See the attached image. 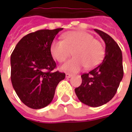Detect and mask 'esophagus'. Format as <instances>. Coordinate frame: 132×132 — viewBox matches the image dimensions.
Masks as SVG:
<instances>
[{
  "instance_id": "34e87169",
  "label": "esophagus",
  "mask_w": 132,
  "mask_h": 132,
  "mask_svg": "<svg viewBox=\"0 0 132 132\" xmlns=\"http://www.w3.org/2000/svg\"><path fill=\"white\" fill-rule=\"evenodd\" d=\"M72 76V74H70V73H66V78H70Z\"/></svg>"
}]
</instances>
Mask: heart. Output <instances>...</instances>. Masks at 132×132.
Returning <instances> with one entry per match:
<instances>
[{"label":"heart","instance_id":"1","mask_svg":"<svg viewBox=\"0 0 132 132\" xmlns=\"http://www.w3.org/2000/svg\"><path fill=\"white\" fill-rule=\"evenodd\" d=\"M54 59L62 63L72 54L75 55L61 67L63 70L77 72L86 66L93 68L103 58L105 49L102 43L91 34L83 31H75L64 34L63 40H54L50 46Z\"/></svg>","mask_w":132,"mask_h":132}]
</instances>
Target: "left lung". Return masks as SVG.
<instances>
[{"mask_svg": "<svg viewBox=\"0 0 132 132\" xmlns=\"http://www.w3.org/2000/svg\"><path fill=\"white\" fill-rule=\"evenodd\" d=\"M94 31L105 43L104 60L89 72L81 75L82 83L75 89L81 102L90 107L101 106L110 101L123 77L122 52L119 45L108 34Z\"/></svg>", "mask_w": 132, "mask_h": 132, "instance_id": "8db88e82", "label": "left lung"}]
</instances>
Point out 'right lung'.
<instances>
[{
	"label": "right lung",
	"instance_id": "add662e5",
	"mask_svg": "<svg viewBox=\"0 0 132 132\" xmlns=\"http://www.w3.org/2000/svg\"><path fill=\"white\" fill-rule=\"evenodd\" d=\"M63 30H38L24 36L11 55V80L24 104L30 108L47 106L53 98L56 87L66 75L53 71L56 63L50 46Z\"/></svg>",
	"mask_w": 132,
	"mask_h": 132
}]
</instances>
